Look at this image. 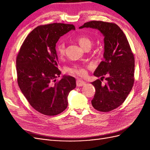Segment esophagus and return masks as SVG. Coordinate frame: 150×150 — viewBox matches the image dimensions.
<instances>
[{
  "instance_id": "34e87169",
  "label": "esophagus",
  "mask_w": 150,
  "mask_h": 150,
  "mask_svg": "<svg viewBox=\"0 0 150 150\" xmlns=\"http://www.w3.org/2000/svg\"><path fill=\"white\" fill-rule=\"evenodd\" d=\"M86 84L84 81L81 79H78L76 81V85L77 86H83Z\"/></svg>"
}]
</instances>
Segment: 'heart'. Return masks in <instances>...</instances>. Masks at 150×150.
I'll return each mask as SVG.
<instances>
[{
  "label": "heart",
  "instance_id": "obj_1",
  "mask_svg": "<svg viewBox=\"0 0 150 150\" xmlns=\"http://www.w3.org/2000/svg\"><path fill=\"white\" fill-rule=\"evenodd\" d=\"M77 42L81 47L85 50L89 49L91 47L93 42L91 39L86 35H80L76 39ZM56 52L59 57H62L65 54V44L63 42H59L56 45ZM68 72L72 75H77L81 77H84L88 74L86 67L79 64H74L68 69Z\"/></svg>",
  "mask_w": 150,
  "mask_h": 150
}]
</instances>
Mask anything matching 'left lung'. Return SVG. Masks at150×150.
<instances>
[{"label": "left lung", "instance_id": "8db88e82", "mask_svg": "<svg viewBox=\"0 0 150 150\" xmlns=\"http://www.w3.org/2000/svg\"><path fill=\"white\" fill-rule=\"evenodd\" d=\"M98 29L104 36V59L94 75L101 77L91 84L96 89L91 104L101 112L111 111L123 103L134 81V57L128 40L120 27L112 22L91 21L79 29ZM105 78L104 85L101 81Z\"/></svg>", "mask_w": 150, "mask_h": 150}]
</instances>
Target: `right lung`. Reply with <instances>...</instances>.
<instances>
[{
    "mask_svg": "<svg viewBox=\"0 0 150 150\" xmlns=\"http://www.w3.org/2000/svg\"><path fill=\"white\" fill-rule=\"evenodd\" d=\"M75 29L73 24L53 23L38 26L22 43L16 58L17 83L34 110L55 116L67 107V96L76 86L71 76L60 77L56 44L61 36Z\"/></svg>",
    "mask_w": 150,
    "mask_h": 150,
    "instance_id": "right-lung-1",
    "label": "right lung"
}]
</instances>
